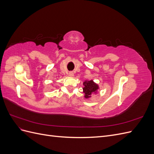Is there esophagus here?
<instances>
[{
    "label": "esophagus",
    "instance_id": "34e87169",
    "mask_svg": "<svg viewBox=\"0 0 154 154\" xmlns=\"http://www.w3.org/2000/svg\"><path fill=\"white\" fill-rule=\"evenodd\" d=\"M69 75L70 76H73V75H74V73H73L72 72H69Z\"/></svg>",
    "mask_w": 154,
    "mask_h": 154
}]
</instances>
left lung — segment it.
Here are the masks:
<instances>
[{
    "label": "left lung",
    "mask_w": 154,
    "mask_h": 154,
    "mask_svg": "<svg viewBox=\"0 0 154 154\" xmlns=\"http://www.w3.org/2000/svg\"><path fill=\"white\" fill-rule=\"evenodd\" d=\"M84 87L83 88V92L85 93V98H89L91 97L93 93H96L99 87L96 83H95L92 80L85 81L83 82Z\"/></svg>",
    "instance_id": "obj_1"
}]
</instances>
